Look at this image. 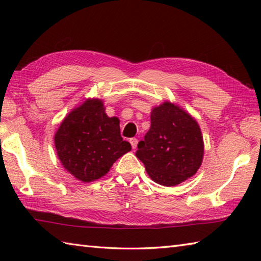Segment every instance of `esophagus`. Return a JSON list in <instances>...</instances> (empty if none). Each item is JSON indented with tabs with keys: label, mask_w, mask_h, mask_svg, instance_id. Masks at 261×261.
<instances>
[{
	"label": "esophagus",
	"mask_w": 261,
	"mask_h": 261,
	"mask_svg": "<svg viewBox=\"0 0 261 261\" xmlns=\"http://www.w3.org/2000/svg\"><path fill=\"white\" fill-rule=\"evenodd\" d=\"M130 143H131V146H132V149H136L137 145H138V139H137V138H132V139H130Z\"/></svg>",
	"instance_id": "esophagus-1"
}]
</instances>
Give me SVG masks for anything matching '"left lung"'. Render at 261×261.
Returning <instances> with one entry per match:
<instances>
[{
    "instance_id": "8db88e82",
    "label": "left lung",
    "mask_w": 261,
    "mask_h": 261,
    "mask_svg": "<svg viewBox=\"0 0 261 261\" xmlns=\"http://www.w3.org/2000/svg\"><path fill=\"white\" fill-rule=\"evenodd\" d=\"M150 121V129L136 152L149 177L157 184L176 186L195 175L204 156L197 121L168 101L151 110Z\"/></svg>"
}]
</instances>
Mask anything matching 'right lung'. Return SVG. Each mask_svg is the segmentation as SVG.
I'll list each match as a JSON object with an SVG mask.
<instances>
[{
    "mask_svg": "<svg viewBox=\"0 0 261 261\" xmlns=\"http://www.w3.org/2000/svg\"><path fill=\"white\" fill-rule=\"evenodd\" d=\"M55 147L64 168L84 182L107 175L131 150L120 135V120L109 118L99 98H87L65 116L55 134Z\"/></svg>",
    "mask_w": 261,
    "mask_h": 261,
    "instance_id": "add662e5",
    "label": "right lung"
}]
</instances>
